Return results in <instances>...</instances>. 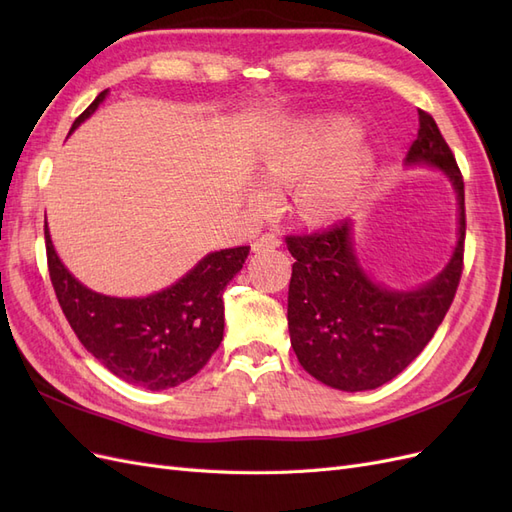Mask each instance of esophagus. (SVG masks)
I'll use <instances>...</instances> for the list:
<instances>
[{
	"mask_svg": "<svg viewBox=\"0 0 512 512\" xmlns=\"http://www.w3.org/2000/svg\"><path fill=\"white\" fill-rule=\"evenodd\" d=\"M280 243H282L280 237L273 235V232H267V235H262L260 239L254 241L252 250H254V252H260V250H275V247H280Z\"/></svg>",
	"mask_w": 512,
	"mask_h": 512,
	"instance_id": "34e87169",
	"label": "esophagus"
}]
</instances>
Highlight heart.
I'll use <instances>...</instances> for the list:
<instances>
[{"instance_id":"heart-1","label":"heart","mask_w":512,"mask_h":512,"mask_svg":"<svg viewBox=\"0 0 512 512\" xmlns=\"http://www.w3.org/2000/svg\"><path fill=\"white\" fill-rule=\"evenodd\" d=\"M354 130L344 121H318L292 130L273 143L262 158L265 183L252 188V203L269 209L275 190L299 181L294 194L297 211L307 220H329L344 213L363 190L369 173V158L359 147L338 149L352 141Z\"/></svg>"}]
</instances>
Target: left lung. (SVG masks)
Instances as JSON below:
<instances>
[{
	"mask_svg": "<svg viewBox=\"0 0 512 512\" xmlns=\"http://www.w3.org/2000/svg\"><path fill=\"white\" fill-rule=\"evenodd\" d=\"M406 164H429L451 179L459 200V239L446 269L418 290H386L361 269L352 222L288 235L294 258L288 288L290 344L307 374L339 391H369L401 374L438 331L463 271V177L436 121L418 111Z\"/></svg>",
	"mask_w": 512,
	"mask_h": 512,
	"instance_id": "obj_1",
	"label": "left lung"
}]
</instances>
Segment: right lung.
<instances>
[{
	"label": "right lung",
	"mask_w": 512,
	"mask_h": 512,
	"mask_svg": "<svg viewBox=\"0 0 512 512\" xmlns=\"http://www.w3.org/2000/svg\"><path fill=\"white\" fill-rule=\"evenodd\" d=\"M106 91L76 117L72 130L96 111ZM46 262L72 331L96 359L130 384L164 391L196 376L224 337V288L241 269L250 245L207 254L179 282L143 299H117L85 288L61 265L44 226Z\"/></svg>",
	"instance_id": "right-lung-1"
}]
</instances>
